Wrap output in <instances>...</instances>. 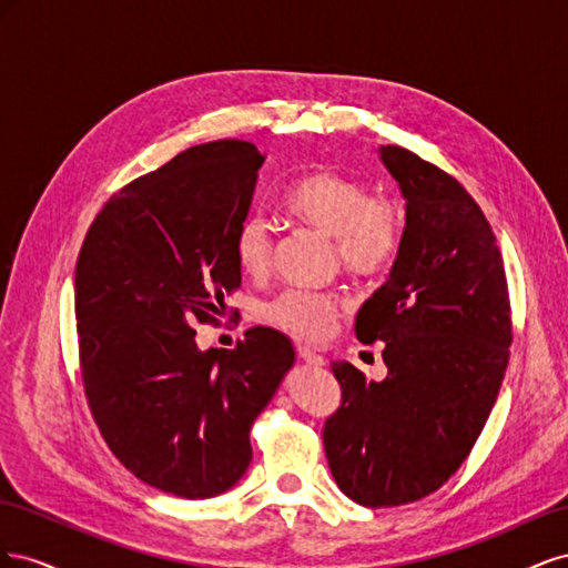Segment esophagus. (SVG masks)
<instances>
[{
  "label": "esophagus",
  "mask_w": 568,
  "mask_h": 568,
  "mask_svg": "<svg viewBox=\"0 0 568 568\" xmlns=\"http://www.w3.org/2000/svg\"><path fill=\"white\" fill-rule=\"evenodd\" d=\"M296 353H298V357L303 359V363H305L307 367H324V357H322V355H317L313 348L298 346V348H296Z\"/></svg>",
  "instance_id": "obj_1"
}]
</instances>
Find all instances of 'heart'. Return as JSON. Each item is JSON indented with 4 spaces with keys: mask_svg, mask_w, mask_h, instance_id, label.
I'll list each match as a JSON object with an SVG mask.
<instances>
[{
    "mask_svg": "<svg viewBox=\"0 0 568 568\" xmlns=\"http://www.w3.org/2000/svg\"><path fill=\"white\" fill-rule=\"evenodd\" d=\"M282 209L296 225L332 236L334 261L355 280L384 277L405 244L400 205L336 168L320 165L298 175L286 186ZM232 253L244 277L263 280L270 272L274 236L261 215L239 220ZM341 313V296L305 288H286L263 307L270 324L307 343L329 336Z\"/></svg>",
    "mask_w": 568,
    "mask_h": 568,
    "instance_id": "obj_1",
    "label": "heart"
}]
</instances>
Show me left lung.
Here are the masks:
<instances>
[{
	"label": "left lung",
	"mask_w": 568,
	"mask_h": 568,
	"mask_svg": "<svg viewBox=\"0 0 568 568\" xmlns=\"http://www.w3.org/2000/svg\"><path fill=\"white\" fill-rule=\"evenodd\" d=\"M382 161L405 196V244L355 317L384 341V382L334 363L341 405L324 422L338 488L372 509L436 493L469 457L500 390L511 307L495 234L453 175L403 146Z\"/></svg>",
	"instance_id": "8db88e82"
}]
</instances>
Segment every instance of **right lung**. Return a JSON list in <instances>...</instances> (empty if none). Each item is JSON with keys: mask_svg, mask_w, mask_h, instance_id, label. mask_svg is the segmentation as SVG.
Here are the masks:
<instances>
[{"mask_svg": "<svg viewBox=\"0 0 568 568\" xmlns=\"http://www.w3.org/2000/svg\"><path fill=\"white\" fill-rule=\"evenodd\" d=\"M265 156L251 142L186 149L113 194L75 265L80 376L125 469L203 500L251 464V426L294 365L291 341L253 326L232 351L196 348L242 284L232 253Z\"/></svg>", "mask_w": 568, "mask_h": 568, "instance_id": "1", "label": "right lung"}]
</instances>
